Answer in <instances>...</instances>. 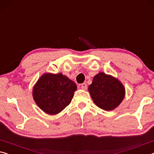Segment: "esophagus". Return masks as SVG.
I'll return each mask as SVG.
<instances>
[{
  "instance_id": "esophagus-1",
  "label": "esophagus",
  "mask_w": 154,
  "mask_h": 154,
  "mask_svg": "<svg viewBox=\"0 0 154 154\" xmlns=\"http://www.w3.org/2000/svg\"><path fill=\"white\" fill-rule=\"evenodd\" d=\"M81 88H82V90H87V84L86 83H83L82 84V85H81Z\"/></svg>"
}]
</instances>
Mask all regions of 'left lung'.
I'll use <instances>...</instances> for the list:
<instances>
[{"mask_svg":"<svg viewBox=\"0 0 154 154\" xmlns=\"http://www.w3.org/2000/svg\"><path fill=\"white\" fill-rule=\"evenodd\" d=\"M88 91L96 105L105 111L118 107L126 94V90L120 81L103 72L93 77Z\"/></svg>","mask_w":154,"mask_h":154,"instance_id":"obj_1","label":"left lung"}]
</instances>
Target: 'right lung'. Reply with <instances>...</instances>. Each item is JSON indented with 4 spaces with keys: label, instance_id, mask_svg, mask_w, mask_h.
<instances>
[{
    "label": "right lung",
    "instance_id": "1",
    "mask_svg": "<svg viewBox=\"0 0 154 154\" xmlns=\"http://www.w3.org/2000/svg\"><path fill=\"white\" fill-rule=\"evenodd\" d=\"M75 83L62 73L47 72L41 75L32 88V96L38 107L45 113L56 115L71 102Z\"/></svg>",
    "mask_w": 154,
    "mask_h": 154
}]
</instances>
